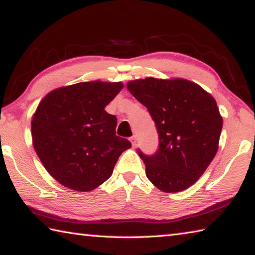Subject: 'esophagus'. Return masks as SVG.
Returning <instances> with one entry per match:
<instances>
[{
    "mask_svg": "<svg viewBox=\"0 0 255 255\" xmlns=\"http://www.w3.org/2000/svg\"><path fill=\"white\" fill-rule=\"evenodd\" d=\"M129 140L131 141L132 146H136V143H137V138H136V136H131L130 138H129Z\"/></svg>",
    "mask_w": 255,
    "mask_h": 255,
    "instance_id": "1",
    "label": "esophagus"
}]
</instances>
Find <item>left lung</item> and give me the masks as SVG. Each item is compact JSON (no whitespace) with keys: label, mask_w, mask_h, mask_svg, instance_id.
<instances>
[{"label":"left lung","mask_w":255,"mask_h":255,"mask_svg":"<svg viewBox=\"0 0 255 255\" xmlns=\"http://www.w3.org/2000/svg\"><path fill=\"white\" fill-rule=\"evenodd\" d=\"M127 89L154 120L158 148L153 155L137 152L146 175L164 192H179L200 178L218 149L223 118L215 99L193 82L146 77Z\"/></svg>","instance_id":"8db88e82"}]
</instances>
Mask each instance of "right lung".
I'll use <instances>...</instances> for the list:
<instances>
[{
  "mask_svg": "<svg viewBox=\"0 0 255 255\" xmlns=\"http://www.w3.org/2000/svg\"><path fill=\"white\" fill-rule=\"evenodd\" d=\"M122 89L120 82H82L54 90L38 106L31 123L33 147L64 187L96 189L110 178L120 154L131 147L116 135V116L105 110Z\"/></svg>",
  "mask_w": 255,
  "mask_h": 255,
  "instance_id": "add662e5",
  "label": "right lung"
}]
</instances>
